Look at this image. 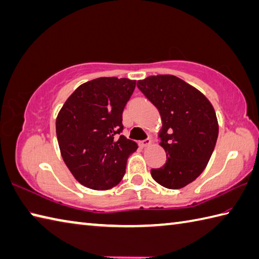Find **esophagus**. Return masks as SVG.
Here are the masks:
<instances>
[{"label": "esophagus", "mask_w": 259, "mask_h": 259, "mask_svg": "<svg viewBox=\"0 0 259 259\" xmlns=\"http://www.w3.org/2000/svg\"><path fill=\"white\" fill-rule=\"evenodd\" d=\"M150 144H152V139H150V138H147V139H145V140H142V142H139V146L142 148L148 147Z\"/></svg>", "instance_id": "1"}]
</instances>
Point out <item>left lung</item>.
Returning <instances> with one entry per match:
<instances>
[{
  "mask_svg": "<svg viewBox=\"0 0 259 259\" xmlns=\"http://www.w3.org/2000/svg\"><path fill=\"white\" fill-rule=\"evenodd\" d=\"M137 87L162 117L159 145L166 162L150 175L167 189H180L205 170L219 136L213 105L198 89L172 74L150 76Z\"/></svg>",
  "mask_w": 259,
  "mask_h": 259,
  "instance_id": "obj_1",
  "label": "left lung"
}]
</instances>
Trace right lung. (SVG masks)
<instances>
[{
    "label": "right lung",
    "mask_w": 259,
    "mask_h": 259,
    "mask_svg": "<svg viewBox=\"0 0 259 259\" xmlns=\"http://www.w3.org/2000/svg\"><path fill=\"white\" fill-rule=\"evenodd\" d=\"M136 80L102 77L80 84L56 117L61 155L82 186L107 190L125 173L126 159L138 145L121 135L122 113Z\"/></svg>",
    "instance_id": "right-lung-1"
}]
</instances>
